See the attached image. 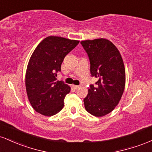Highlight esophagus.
<instances>
[{"label":"esophagus","instance_id":"obj_1","mask_svg":"<svg viewBox=\"0 0 152 152\" xmlns=\"http://www.w3.org/2000/svg\"><path fill=\"white\" fill-rule=\"evenodd\" d=\"M71 86H72L73 88H76V89H78V88H79V87H80V86H76V85H74V84H73V85H71Z\"/></svg>","mask_w":152,"mask_h":152}]
</instances>
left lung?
Listing matches in <instances>:
<instances>
[{
    "instance_id": "obj_1",
    "label": "left lung",
    "mask_w": 152,
    "mask_h": 152,
    "mask_svg": "<svg viewBox=\"0 0 152 152\" xmlns=\"http://www.w3.org/2000/svg\"><path fill=\"white\" fill-rule=\"evenodd\" d=\"M81 44L90 61L92 77L87 96L83 99L85 109L95 116H103L117 106L125 88L126 75L119 51L111 41L104 38L87 40Z\"/></svg>"
}]
</instances>
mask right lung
Listing matches in <instances>:
<instances>
[{
    "instance_id": "obj_1",
    "label": "right lung",
    "mask_w": 152,
    "mask_h": 152,
    "mask_svg": "<svg viewBox=\"0 0 152 152\" xmlns=\"http://www.w3.org/2000/svg\"><path fill=\"white\" fill-rule=\"evenodd\" d=\"M79 43L58 36L43 40L31 56L26 74L28 98L34 110L44 116L56 114L63 109L71 88L57 81L64 58Z\"/></svg>"
}]
</instances>
